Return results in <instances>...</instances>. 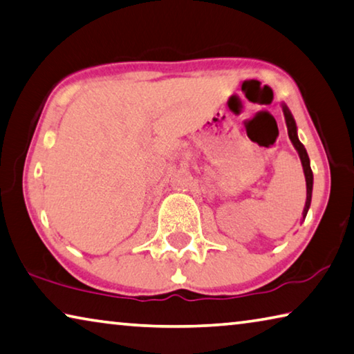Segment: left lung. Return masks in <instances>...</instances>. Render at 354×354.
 Returning <instances> with one entry per match:
<instances>
[{"instance_id":"left-lung-1","label":"left lung","mask_w":354,"mask_h":354,"mask_svg":"<svg viewBox=\"0 0 354 354\" xmlns=\"http://www.w3.org/2000/svg\"><path fill=\"white\" fill-rule=\"evenodd\" d=\"M282 110H283V116H285V122H287V129H288V137L293 143L295 149L298 151L301 164H302V170H304V176H306V187H307V198H306V206L304 211H302V221H304L308 207H310V201H312V189H313V173L310 168V160H308V154L304 148V145L299 142L298 138V127H296V121L293 115H291L290 109L285 104H282Z\"/></svg>"}]
</instances>
